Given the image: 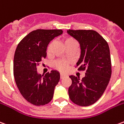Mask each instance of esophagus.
<instances>
[{
  "label": "esophagus",
  "mask_w": 124,
  "mask_h": 124,
  "mask_svg": "<svg viewBox=\"0 0 124 124\" xmlns=\"http://www.w3.org/2000/svg\"><path fill=\"white\" fill-rule=\"evenodd\" d=\"M65 76H66L65 74H60V78H61V79H63Z\"/></svg>",
  "instance_id": "esophagus-1"
}]
</instances>
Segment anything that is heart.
Instances as JSON below:
<instances>
[{
	"label": "heart",
	"instance_id": "b5f03b06",
	"mask_svg": "<svg viewBox=\"0 0 124 124\" xmlns=\"http://www.w3.org/2000/svg\"><path fill=\"white\" fill-rule=\"evenodd\" d=\"M63 42L66 48H67L70 46H74V45H77V42L75 39L72 37H70V36H66L63 38ZM54 45V42L52 41L50 43L48 44V45L47 46V53L50 54L51 52L52 48V46ZM68 63L65 60H57L54 63V66L55 68H56L57 70H60V71H62L64 72L65 70H66V68L68 67Z\"/></svg>",
	"mask_w": 124,
	"mask_h": 124
}]
</instances>
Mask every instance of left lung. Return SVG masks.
Wrapping results in <instances>:
<instances>
[{
	"mask_svg": "<svg viewBox=\"0 0 124 124\" xmlns=\"http://www.w3.org/2000/svg\"><path fill=\"white\" fill-rule=\"evenodd\" d=\"M68 33L80 43V58L76 67L86 70L82 80L70 76L69 98L74 104L88 106L98 100L108 85L112 74L109 46L106 40L92 30H68Z\"/></svg>",
	"mask_w": 124,
	"mask_h": 124,
	"instance_id": "obj_1",
	"label": "left lung"
}]
</instances>
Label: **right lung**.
Masks as SVG:
<instances>
[{
  "instance_id": "obj_1",
  "label": "right lung",
  "mask_w": 124,
  "mask_h": 124,
  "mask_svg": "<svg viewBox=\"0 0 124 124\" xmlns=\"http://www.w3.org/2000/svg\"><path fill=\"white\" fill-rule=\"evenodd\" d=\"M63 31L38 29L32 31L18 44L14 56V77L20 93L34 106H44L51 101L60 73L52 70L42 76L37 66L46 57L49 42Z\"/></svg>"
}]
</instances>
